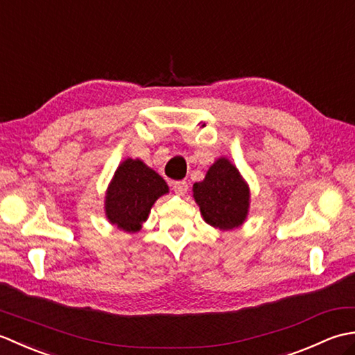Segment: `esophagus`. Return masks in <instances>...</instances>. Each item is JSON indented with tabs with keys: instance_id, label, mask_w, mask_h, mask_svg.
<instances>
[{
	"instance_id": "1",
	"label": "esophagus",
	"mask_w": 355,
	"mask_h": 355,
	"mask_svg": "<svg viewBox=\"0 0 355 355\" xmlns=\"http://www.w3.org/2000/svg\"><path fill=\"white\" fill-rule=\"evenodd\" d=\"M172 189L178 195H184L187 192V183L186 182H173Z\"/></svg>"
}]
</instances>
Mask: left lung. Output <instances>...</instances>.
<instances>
[{
	"label": "left lung",
	"instance_id": "1",
	"mask_svg": "<svg viewBox=\"0 0 355 355\" xmlns=\"http://www.w3.org/2000/svg\"><path fill=\"white\" fill-rule=\"evenodd\" d=\"M193 197L207 224L229 230L244 223L250 193L235 166L220 158L210 166L206 178L193 184Z\"/></svg>",
	"mask_w": 355,
	"mask_h": 355
}]
</instances>
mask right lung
<instances>
[{
	"label": "right lung",
	"instance_id": "right-lung-1",
	"mask_svg": "<svg viewBox=\"0 0 355 355\" xmlns=\"http://www.w3.org/2000/svg\"><path fill=\"white\" fill-rule=\"evenodd\" d=\"M166 192L168 184L157 172L128 158L117 168L107 192L105 209L110 223L125 232H137L157 198Z\"/></svg>",
	"mask_w": 355,
	"mask_h": 355
}]
</instances>
